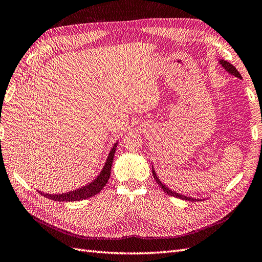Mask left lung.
Returning <instances> with one entry per match:
<instances>
[{"label": "left lung", "mask_w": 262, "mask_h": 262, "mask_svg": "<svg viewBox=\"0 0 262 262\" xmlns=\"http://www.w3.org/2000/svg\"><path fill=\"white\" fill-rule=\"evenodd\" d=\"M219 63L222 66V68H223V69H225V71H226V72H228L229 74H231V76H234V77H236V78H238V79H243V78H242V76H241V73H239V72L237 71V69L235 68V67H234L233 64H230L229 62H227V61H225V60H223V59H221V60H219ZM151 163H152V162H151ZM151 168H152V176H154V178H155L156 182L160 185V188L164 191V193H167L168 195L174 196V198L181 199V200H185V201H191V202L200 201L199 199L186 196V195H184V194L178 193V192H176V191H172L171 189H169L166 184H163V183L161 182V180L159 179V177L157 176L156 171H155V168H154V164L151 166Z\"/></svg>", "instance_id": "left-lung-1"}]
</instances>
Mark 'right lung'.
<instances>
[{"instance_id":"add662e5","label":"right lung","mask_w":262,"mask_h":262,"mask_svg":"<svg viewBox=\"0 0 262 262\" xmlns=\"http://www.w3.org/2000/svg\"><path fill=\"white\" fill-rule=\"evenodd\" d=\"M117 144H118V140L113 145V147L111 148V150H110L108 156L106 158V161H105V163H104V166H103L102 170L100 171L98 177L93 179V180L90 183L81 186V188H78L76 190H72V191L66 192V193H60V194H49V193H43L41 191H39V193L45 198L54 200V201H58V202L81 201V200H85V199L96 195V194H98L104 188V186L106 185L108 179L111 177V168H112V163H113Z\"/></svg>"}]
</instances>
